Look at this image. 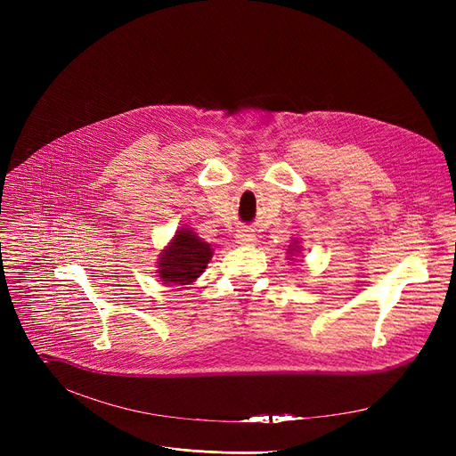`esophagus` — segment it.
I'll list each match as a JSON object with an SVG mask.
<instances>
[{
    "instance_id": "esophagus-1",
    "label": "esophagus",
    "mask_w": 456,
    "mask_h": 456,
    "mask_svg": "<svg viewBox=\"0 0 456 456\" xmlns=\"http://www.w3.org/2000/svg\"><path fill=\"white\" fill-rule=\"evenodd\" d=\"M236 240L238 244H253L255 242V234L248 227H240L236 232Z\"/></svg>"
}]
</instances>
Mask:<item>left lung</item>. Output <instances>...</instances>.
<instances>
[{
  "instance_id": "1",
  "label": "left lung",
  "mask_w": 456,
  "mask_h": 456,
  "mask_svg": "<svg viewBox=\"0 0 456 456\" xmlns=\"http://www.w3.org/2000/svg\"><path fill=\"white\" fill-rule=\"evenodd\" d=\"M290 248H292V246H290ZM292 251H297V249H296V248H292V249H289V253H290V255H294V253H292Z\"/></svg>"
}]
</instances>
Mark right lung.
<instances>
[{"label": "right lung", "instance_id": "add662e5", "mask_svg": "<svg viewBox=\"0 0 456 456\" xmlns=\"http://www.w3.org/2000/svg\"><path fill=\"white\" fill-rule=\"evenodd\" d=\"M210 256L212 249L207 242L191 231L181 229L160 255L159 275L164 282L190 284L205 272Z\"/></svg>", "mask_w": 456, "mask_h": 456}]
</instances>
